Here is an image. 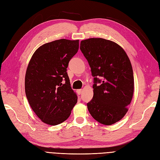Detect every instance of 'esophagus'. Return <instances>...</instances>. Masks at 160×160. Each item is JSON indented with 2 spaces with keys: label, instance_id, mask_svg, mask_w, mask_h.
Masks as SVG:
<instances>
[{
  "label": "esophagus",
  "instance_id": "obj_1",
  "mask_svg": "<svg viewBox=\"0 0 160 160\" xmlns=\"http://www.w3.org/2000/svg\"><path fill=\"white\" fill-rule=\"evenodd\" d=\"M77 93H78V95H81V92H82V89H77Z\"/></svg>",
  "mask_w": 160,
  "mask_h": 160
}]
</instances>
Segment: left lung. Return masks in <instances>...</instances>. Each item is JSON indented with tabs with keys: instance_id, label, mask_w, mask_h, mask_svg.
Returning <instances> with one entry per match:
<instances>
[{
	"instance_id": "8db88e82",
	"label": "left lung",
	"mask_w": 160,
	"mask_h": 160,
	"mask_svg": "<svg viewBox=\"0 0 160 160\" xmlns=\"http://www.w3.org/2000/svg\"><path fill=\"white\" fill-rule=\"evenodd\" d=\"M80 49L94 77L93 98L87 104L90 114L103 125L119 122L128 112L134 90L128 56L117 43L101 38L81 41Z\"/></svg>"
}]
</instances>
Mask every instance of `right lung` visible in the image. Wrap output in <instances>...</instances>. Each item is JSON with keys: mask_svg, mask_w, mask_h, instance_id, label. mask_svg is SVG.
<instances>
[{"mask_svg": "<svg viewBox=\"0 0 160 160\" xmlns=\"http://www.w3.org/2000/svg\"><path fill=\"white\" fill-rule=\"evenodd\" d=\"M79 41L59 39L35 51L25 75V93L31 108L42 122L56 125L68 119L77 102L67 72L78 51Z\"/></svg>", "mask_w": 160, "mask_h": 160, "instance_id": "obj_1", "label": "right lung"}]
</instances>
